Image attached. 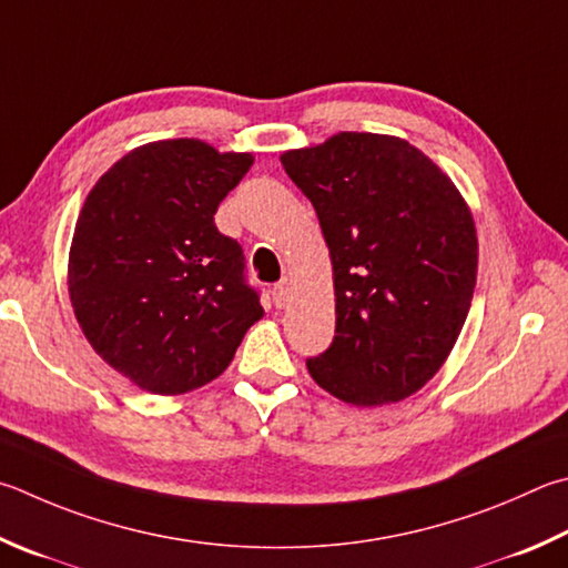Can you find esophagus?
Wrapping results in <instances>:
<instances>
[{
    "label": "esophagus",
    "mask_w": 568,
    "mask_h": 568,
    "mask_svg": "<svg viewBox=\"0 0 568 568\" xmlns=\"http://www.w3.org/2000/svg\"><path fill=\"white\" fill-rule=\"evenodd\" d=\"M273 303L275 307H285L291 303V281H283L273 287Z\"/></svg>",
    "instance_id": "34e87169"
}]
</instances>
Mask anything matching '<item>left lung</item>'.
Segmentation results:
<instances>
[{
  "label": "left lung",
  "instance_id": "obj_1",
  "mask_svg": "<svg viewBox=\"0 0 568 568\" xmlns=\"http://www.w3.org/2000/svg\"><path fill=\"white\" fill-rule=\"evenodd\" d=\"M333 263L335 339L307 359L329 395L383 407L425 387L455 347L477 283L467 201L405 139L339 131L281 153Z\"/></svg>",
  "mask_w": 568,
  "mask_h": 568
}]
</instances>
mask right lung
<instances>
[{
  "label": "right lung",
  "instance_id": "right-lung-1",
  "mask_svg": "<svg viewBox=\"0 0 568 568\" xmlns=\"http://www.w3.org/2000/svg\"><path fill=\"white\" fill-rule=\"evenodd\" d=\"M253 153L201 139L129 151L89 191L67 285L81 333L143 392L176 397L225 373L265 315L243 281V251L213 215Z\"/></svg>",
  "mask_w": 568,
  "mask_h": 568
}]
</instances>
